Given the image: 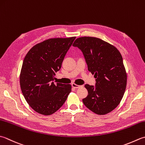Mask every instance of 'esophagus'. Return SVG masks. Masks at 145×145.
<instances>
[{
	"mask_svg": "<svg viewBox=\"0 0 145 145\" xmlns=\"http://www.w3.org/2000/svg\"><path fill=\"white\" fill-rule=\"evenodd\" d=\"M72 86L73 88H75V89H78V88H80L82 87V86H78V85H76L75 84H72Z\"/></svg>",
	"mask_w": 145,
	"mask_h": 145,
	"instance_id": "esophagus-1",
	"label": "esophagus"
}]
</instances>
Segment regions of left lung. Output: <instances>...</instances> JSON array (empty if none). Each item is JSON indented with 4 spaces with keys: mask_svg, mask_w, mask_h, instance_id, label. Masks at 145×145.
I'll use <instances>...</instances> for the list:
<instances>
[{
    "mask_svg": "<svg viewBox=\"0 0 145 145\" xmlns=\"http://www.w3.org/2000/svg\"><path fill=\"white\" fill-rule=\"evenodd\" d=\"M83 53L88 70L94 74L95 86L85 85L88 95L82 99L88 109L99 115L111 112L125 92L127 75L117 48L94 37H81L73 42Z\"/></svg>",
    "mask_w": 145,
    "mask_h": 145,
    "instance_id": "left-lung-1",
    "label": "left lung"
}]
</instances>
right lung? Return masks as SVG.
<instances>
[{"instance_id": "obj_1", "label": "right lung", "mask_w": 145, "mask_h": 145, "mask_svg": "<svg viewBox=\"0 0 145 145\" xmlns=\"http://www.w3.org/2000/svg\"><path fill=\"white\" fill-rule=\"evenodd\" d=\"M75 38L48 39L34 46L25 56L20 86L25 101L39 114L48 116L55 112L72 90L70 84H55L53 80Z\"/></svg>"}]
</instances>
